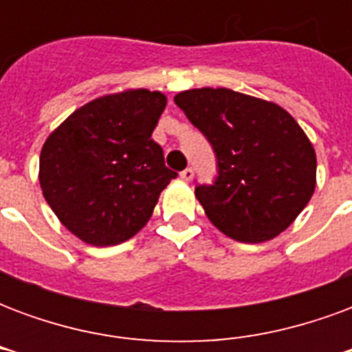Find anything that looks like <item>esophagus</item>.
Wrapping results in <instances>:
<instances>
[{"label":"esophagus","mask_w":352,"mask_h":352,"mask_svg":"<svg viewBox=\"0 0 352 352\" xmlns=\"http://www.w3.org/2000/svg\"><path fill=\"white\" fill-rule=\"evenodd\" d=\"M181 179H183V181H192V179H194V169L192 168L183 169V171H181Z\"/></svg>","instance_id":"34e87169"}]
</instances>
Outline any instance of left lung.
<instances>
[{
    "label": "left lung",
    "mask_w": 352,
    "mask_h": 352,
    "mask_svg": "<svg viewBox=\"0 0 352 352\" xmlns=\"http://www.w3.org/2000/svg\"><path fill=\"white\" fill-rule=\"evenodd\" d=\"M175 103L217 156L214 183L196 186L207 219L243 243L285 232L317 184V154L292 115L230 88L184 90Z\"/></svg>",
    "instance_id": "left-lung-1"
}]
</instances>
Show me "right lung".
<instances>
[{"label":"right lung","instance_id":"1","mask_svg":"<svg viewBox=\"0 0 352 352\" xmlns=\"http://www.w3.org/2000/svg\"><path fill=\"white\" fill-rule=\"evenodd\" d=\"M166 103L146 88L109 94L77 109L45 141L43 196L85 243L107 247L135 236L177 177L153 139Z\"/></svg>","mask_w":352,"mask_h":352}]
</instances>
